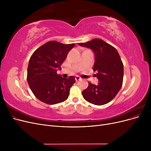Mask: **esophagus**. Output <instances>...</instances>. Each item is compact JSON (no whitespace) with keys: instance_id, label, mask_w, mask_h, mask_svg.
Returning <instances> with one entry per match:
<instances>
[{"instance_id":"1","label":"esophagus","mask_w":151,"mask_h":151,"mask_svg":"<svg viewBox=\"0 0 151 151\" xmlns=\"http://www.w3.org/2000/svg\"><path fill=\"white\" fill-rule=\"evenodd\" d=\"M80 79H81V77H80L79 76H76V81H79Z\"/></svg>"}]
</instances>
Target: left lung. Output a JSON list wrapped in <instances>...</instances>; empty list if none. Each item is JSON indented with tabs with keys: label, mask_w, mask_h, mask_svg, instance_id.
Returning a JSON list of instances; mask_svg holds the SVG:
<instances>
[{
	"label": "left lung",
	"mask_w": 151,
	"mask_h": 151,
	"mask_svg": "<svg viewBox=\"0 0 151 151\" xmlns=\"http://www.w3.org/2000/svg\"><path fill=\"white\" fill-rule=\"evenodd\" d=\"M81 47L91 48L95 54L93 68L96 71L98 85L89 82L88 87L82 94L84 98L95 105H103L110 102L120 90L123 79V64L115 47L101 39H93L80 43Z\"/></svg>",
	"instance_id": "8db88e82"
}]
</instances>
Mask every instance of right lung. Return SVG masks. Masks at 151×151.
Segmentation results:
<instances>
[{
    "label": "right lung",
    "mask_w": 151,
    "mask_h": 151,
    "mask_svg": "<svg viewBox=\"0 0 151 151\" xmlns=\"http://www.w3.org/2000/svg\"><path fill=\"white\" fill-rule=\"evenodd\" d=\"M75 44H63L50 41L36 49L29 59L27 81L32 92L41 101L55 104L68 98L74 76L63 78L57 74L58 68L66 59Z\"/></svg>",
    "instance_id": "obj_1"
}]
</instances>
